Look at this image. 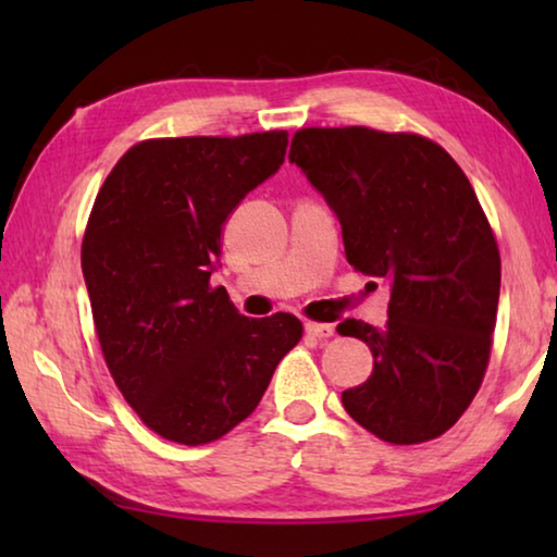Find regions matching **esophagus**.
Here are the masks:
<instances>
[{
    "instance_id": "1",
    "label": "esophagus",
    "mask_w": 557,
    "mask_h": 557,
    "mask_svg": "<svg viewBox=\"0 0 557 557\" xmlns=\"http://www.w3.org/2000/svg\"><path fill=\"white\" fill-rule=\"evenodd\" d=\"M307 334L317 336V338H332L334 336V324H319V322H307Z\"/></svg>"
}]
</instances>
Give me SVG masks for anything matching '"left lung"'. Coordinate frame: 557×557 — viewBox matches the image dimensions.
Here are the masks:
<instances>
[{"instance_id": "8db88e82", "label": "left lung", "mask_w": 557, "mask_h": 557, "mask_svg": "<svg viewBox=\"0 0 557 557\" xmlns=\"http://www.w3.org/2000/svg\"><path fill=\"white\" fill-rule=\"evenodd\" d=\"M289 162L342 223L354 270L391 285L388 322L346 319L373 354L369 381L342 393L358 425L420 445L455 425L484 381L502 256L467 174L414 132L301 127Z\"/></svg>"}]
</instances>
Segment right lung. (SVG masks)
<instances>
[{"mask_svg": "<svg viewBox=\"0 0 557 557\" xmlns=\"http://www.w3.org/2000/svg\"><path fill=\"white\" fill-rule=\"evenodd\" d=\"M285 149V129L145 139L92 203L81 265L102 356L122 398L169 442L231 432L305 332L295 314L243 317L211 285L223 223Z\"/></svg>", "mask_w": 557, "mask_h": 557, "instance_id": "1", "label": "right lung"}]
</instances>
